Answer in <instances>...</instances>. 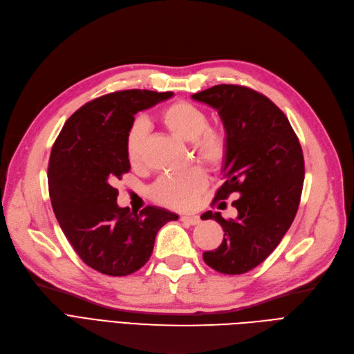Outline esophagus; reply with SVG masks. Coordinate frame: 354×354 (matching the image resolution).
Returning a JSON list of instances; mask_svg holds the SVG:
<instances>
[{
    "instance_id": "esophagus-1",
    "label": "esophagus",
    "mask_w": 354,
    "mask_h": 354,
    "mask_svg": "<svg viewBox=\"0 0 354 354\" xmlns=\"http://www.w3.org/2000/svg\"><path fill=\"white\" fill-rule=\"evenodd\" d=\"M180 221H185V223L195 226V225L200 223V217L198 216H191V214H184V216H180Z\"/></svg>"
}]
</instances>
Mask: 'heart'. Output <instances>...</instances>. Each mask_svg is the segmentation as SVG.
Returning a JSON list of instances; mask_svg holds the SVG:
<instances>
[{"label":"heart","instance_id":"b5f03b06","mask_svg":"<svg viewBox=\"0 0 354 354\" xmlns=\"http://www.w3.org/2000/svg\"><path fill=\"white\" fill-rule=\"evenodd\" d=\"M159 121L176 138L191 142L192 153L210 167L223 165L227 156L229 141L223 128L210 127L208 113L187 100H178L167 104L159 112ZM147 128L142 122H137L128 129L125 137V156L131 166L141 162L142 144ZM207 178L203 170L189 169L188 172L174 176H163L151 188L156 201L167 207L184 210L204 191Z\"/></svg>","mask_w":354,"mask_h":354}]
</instances>
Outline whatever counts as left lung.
Returning a JSON list of instances; mask_svg holds the SVG:
<instances>
[{
	"mask_svg": "<svg viewBox=\"0 0 354 354\" xmlns=\"http://www.w3.org/2000/svg\"><path fill=\"white\" fill-rule=\"evenodd\" d=\"M214 108L227 134L225 182L213 204L226 208L230 194L236 218L207 212L203 220L221 225L225 238L203 258L223 274H243L277 248L297 213L305 179L302 147L287 116L267 96L236 84H218L192 95Z\"/></svg>",
	"mask_w": 354,
	"mask_h": 354,
	"instance_id": "8db88e82",
	"label": "left lung"
}]
</instances>
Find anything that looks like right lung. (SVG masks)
<instances>
[{"label":"right lung","mask_w":354,"mask_h":354,"mask_svg":"<svg viewBox=\"0 0 354 354\" xmlns=\"http://www.w3.org/2000/svg\"><path fill=\"white\" fill-rule=\"evenodd\" d=\"M174 91L121 90L90 100L64 124L50 151L49 197L77 255L93 270L121 277L150 259L156 234L178 214L147 205L140 213L116 204L113 184L129 172L125 137L138 111Z\"/></svg>","instance_id":"add662e5"}]
</instances>
